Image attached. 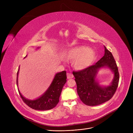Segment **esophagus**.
<instances>
[{
  "mask_svg": "<svg viewBox=\"0 0 133 133\" xmlns=\"http://www.w3.org/2000/svg\"><path fill=\"white\" fill-rule=\"evenodd\" d=\"M67 79H72L73 78V74L71 73H67Z\"/></svg>",
  "mask_w": 133,
  "mask_h": 133,
  "instance_id": "esophagus-1",
  "label": "esophagus"
}]
</instances>
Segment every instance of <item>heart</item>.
I'll use <instances>...</instances> for the list:
<instances>
[{
  "instance_id": "b5f03b06",
  "label": "heart",
  "mask_w": 133,
  "mask_h": 133,
  "mask_svg": "<svg viewBox=\"0 0 133 133\" xmlns=\"http://www.w3.org/2000/svg\"><path fill=\"white\" fill-rule=\"evenodd\" d=\"M66 57L67 60H74L73 65L76 69L82 70L93 64L96 59V53L88 47L81 46L69 49Z\"/></svg>"
}]
</instances>
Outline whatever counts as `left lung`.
<instances>
[{
	"instance_id": "left-lung-1",
	"label": "left lung",
	"mask_w": 133,
	"mask_h": 133,
	"mask_svg": "<svg viewBox=\"0 0 133 133\" xmlns=\"http://www.w3.org/2000/svg\"><path fill=\"white\" fill-rule=\"evenodd\" d=\"M104 47V54L96 64L83 70L73 72L77 86V92L82 102L87 106H94L102 104L113 97L119 81V73L111 53ZM108 68L114 74V78L109 86L101 87L96 79L101 68Z\"/></svg>"
}]
</instances>
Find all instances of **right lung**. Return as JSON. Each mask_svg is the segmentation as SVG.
<instances>
[{
  "label": "right lung",
  "mask_w": 133,
  "mask_h": 133,
  "mask_svg": "<svg viewBox=\"0 0 133 133\" xmlns=\"http://www.w3.org/2000/svg\"><path fill=\"white\" fill-rule=\"evenodd\" d=\"M38 47L37 48H39ZM27 57V55L25 58ZM19 67L17 72V85L18 86V74ZM66 72L65 71L56 73L54 78L46 91L35 100H29L26 99L20 92L19 88L18 91L19 94L23 101L31 108L39 110H47L54 108L57 105L59 101V97L64 85L67 81Z\"/></svg>",
  "instance_id": "obj_1"
}]
</instances>
